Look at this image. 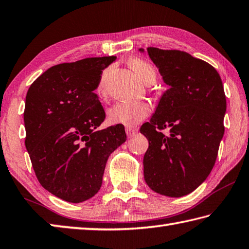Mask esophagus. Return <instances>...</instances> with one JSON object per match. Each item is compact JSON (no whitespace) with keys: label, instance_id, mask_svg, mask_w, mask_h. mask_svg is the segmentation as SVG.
<instances>
[{"label":"esophagus","instance_id":"obj_1","mask_svg":"<svg viewBox=\"0 0 249 249\" xmlns=\"http://www.w3.org/2000/svg\"><path fill=\"white\" fill-rule=\"evenodd\" d=\"M125 132H126V135H127L128 137H132V136H134L135 133L137 132V129H135L133 127H126Z\"/></svg>","mask_w":249,"mask_h":249}]
</instances>
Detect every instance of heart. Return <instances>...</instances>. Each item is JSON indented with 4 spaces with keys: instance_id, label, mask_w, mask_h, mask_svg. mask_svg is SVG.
<instances>
[{
    "instance_id": "b5f03b06",
    "label": "heart",
    "mask_w": 249,
    "mask_h": 249,
    "mask_svg": "<svg viewBox=\"0 0 249 249\" xmlns=\"http://www.w3.org/2000/svg\"><path fill=\"white\" fill-rule=\"evenodd\" d=\"M129 65L136 73L138 77L144 84L151 85L157 78V71L150 63L143 61L142 58H133L130 60ZM107 79V71L102 74L98 85V92L103 94L106 92V83ZM151 107L146 102H119L110 107L107 111V119L111 124L124 125L127 127H133L142 122L150 114Z\"/></svg>"
}]
</instances>
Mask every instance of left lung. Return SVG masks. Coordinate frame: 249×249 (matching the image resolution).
<instances>
[{
    "label": "left lung",
    "instance_id": "8db88e82",
    "mask_svg": "<svg viewBox=\"0 0 249 249\" xmlns=\"http://www.w3.org/2000/svg\"><path fill=\"white\" fill-rule=\"evenodd\" d=\"M147 51L170 89L140 127L149 142L144 180L160 195L182 197L208 178L218 157L227 111L222 80L209 63L184 51ZM166 128L169 134L161 132Z\"/></svg>",
    "mask_w": 249,
    "mask_h": 249
}]
</instances>
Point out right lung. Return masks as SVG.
<instances>
[{
	"label": "right lung",
	"instance_id": "1",
	"mask_svg": "<svg viewBox=\"0 0 249 249\" xmlns=\"http://www.w3.org/2000/svg\"><path fill=\"white\" fill-rule=\"evenodd\" d=\"M115 60L87 57L52 66L27 91L25 144L33 169L41 186L65 201L96 195L107 158L126 142L123 125L98 129L106 112L94 90Z\"/></svg>",
	"mask_w": 249,
	"mask_h": 249
}]
</instances>
